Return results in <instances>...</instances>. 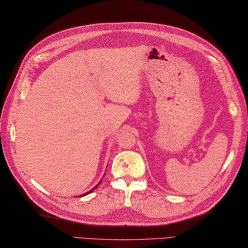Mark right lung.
Listing matches in <instances>:
<instances>
[{"label":"right lung","instance_id":"right-lung-1","mask_svg":"<svg viewBox=\"0 0 248 248\" xmlns=\"http://www.w3.org/2000/svg\"><path fill=\"white\" fill-rule=\"evenodd\" d=\"M100 183H101V182H100ZM100 183H99V184H98V185H97V186H93V189H92V190H91V191H90V192H86V193H84V194H83V195H81V196H84V195H86V194H90V193H92V192H93V190H95V189H96V188H97V186H99V185H100Z\"/></svg>","mask_w":248,"mask_h":248}]
</instances>
